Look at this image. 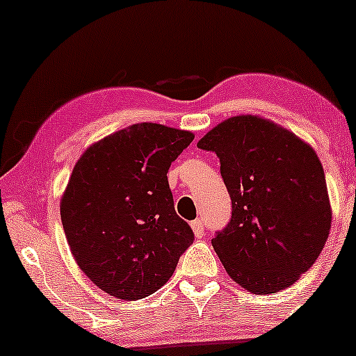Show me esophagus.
Segmentation results:
<instances>
[{"label":"esophagus","instance_id":"1","mask_svg":"<svg viewBox=\"0 0 356 356\" xmlns=\"http://www.w3.org/2000/svg\"><path fill=\"white\" fill-rule=\"evenodd\" d=\"M191 228L194 232V236L202 238L204 236V222L202 220H194L191 222Z\"/></svg>","mask_w":356,"mask_h":356}]
</instances>
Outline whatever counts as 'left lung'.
Instances as JSON below:
<instances>
[{
	"label": "left lung",
	"mask_w": 356,
	"mask_h": 356,
	"mask_svg": "<svg viewBox=\"0 0 356 356\" xmlns=\"http://www.w3.org/2000/svg\"><path fill=\"white\" fill-rule=\"evenodd\" d=\"M220 159L232 220L212 238L227 274L251 293L293 285L314 264L332 222L318 154L274 121L232 116L197 143Z\"/></svg>",
	"instance_id": "left-lung-1"
}]
</instances>
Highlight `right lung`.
Masks as SVG:
<instances>
[{"instance_id": "right-lung-1", "label": "right lung", "mask_w": 356, "mask_h": 356, "mask_svg": "<svg viewBox=\"0 0 356 356\" xmlns=\"http://www.w3.org/2000/svg\"><path fill=\"white\" fill-rule=\"evenodd\" d=\"M193 139L191 131L133 124L89 145L72 168L60 202L67 245L79 269L110 296L152 295L193 243L167 178Z\"/></svg>"}]
</instances>
